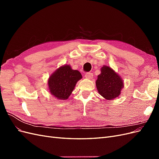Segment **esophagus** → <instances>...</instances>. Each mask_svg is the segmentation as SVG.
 I'll return each mask as SVG.
<instances>
[{
  "label": "esophagus",
  "instance_id": "esophagus-1",
  "mask_svg": "<svg viewBox=\"0 0 159 159\" xmlns=\"http://www.w3.org/2000/svg\"><path fill=\"white\" fill-rule=\"evenodd\" d=\"M92 76H93V74H91V73H90V72H88V73H86L85 75V78H87V79H89V80L92 78Z\"/></svg>",
  "mask_w": 159,
  "mask_h": 159
}]
</instances>
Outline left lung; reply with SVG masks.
I'll return each mask as SVG.
<instances>
[{
    "instance_id": "1",
    "label": "left lung",
    "mask_w": 159,
    "mask_h": 159,
    "mask_svg": "<svg viewBox=\"0 0 159 159\" xmlns=\"http://www.w3.org/2000/svg\"><path fill=\"white\" fill-rule=\"evenodd\" d=\"M95 84L98 93L107 100H113L119 97L124 87L122 78L108 66L102 67Z\"/></svg>"
}]
</instances>
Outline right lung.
<instances>
[{"label":"right lung","instance_id":"obj_1","mask_svg":"<svg viewBox=\"0 0 159 159\" xmlns=\"http://www.w3.org/2000/svg\"><path fill=\"white\" fill-rule=\"evenodd\" d=\"M81 78L82 75L78 70H72L68 64L61 66L53 72L48 80L50 93L57 99H68L77 82Z\"/></svg>","mask_w":159,"mask_h":159}]
</instances>
